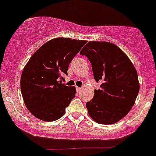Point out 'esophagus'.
<instances>
[{
	"label": "esophagus",
	"mask_w": 156,
	"mask_h": 156,
	"mask_svg": "<svg viewBox=\"0 0 156 156\" xmlns=\"http://www.w3.org/2000/svg\"><path fill=\"white\" fill-rule=\"evenodd\" d=\"M76 90H77V92H80L81 90V88H80V87H76Z\"/></svg>",
	"instance_id": "obj_1"
}]
</instances>
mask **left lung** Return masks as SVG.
<instances>
[{"label":"left lung","instance_id":"left-lung-1","mask_svg":"<svg viewBox=\"0 0 156 156\" xmlns=\"http://www.w3.org/2000/svg\"><path fill=\"white\" fill-rule=\"evenodd\" d=\"M80 55L88 57L97 82L92 99L86 103L90 117L98 124H115L130 112L139 94L138 74L129 57L117 45L88 41Z\"/></svg>","mask_w":156,"mask_h":156}]
</instances>
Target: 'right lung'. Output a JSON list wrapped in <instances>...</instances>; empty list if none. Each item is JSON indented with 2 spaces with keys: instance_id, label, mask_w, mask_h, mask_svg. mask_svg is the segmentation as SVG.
<instances>
[{
  "instance_id": "add662e5",
  "label": "right lung",
  "mask_w": 156,
  "mask_h": 156,
  "mask_svg": "<svg viewBox=\"0 0 156 156\" xmlns=\"http://www.w3.org/2000/svg\"><path fill=\"white\" fill-rule=\"evenodd\" d=\"M86 41L56 37L34 52L21 76V91L26 108L40 120L62 118L75 98L76 88L61 83L68 65Z\"/></svg>"
}]
</instances>
